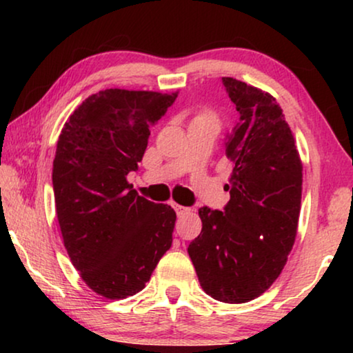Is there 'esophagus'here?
I'll list each match as a JSON object with an SVG mask.
<instances>
[{
	"label": "esophagus",
	"instance_id": "obj_1",
	"mask_svg": "<svg viewBox=\"0 0 353 353\" xmlns=\"http://www.w3.org/2000/svg\"><path fill=\"white\" fill-rule=\"evenodd\" d=\"M172 207H173V209H175L178 216L183 215V214H186V212L190 210V209H188V207H183V205H178V204H172Z\"/></svg>",
	"mask_w": 353,
	"mask_h": 353
}]
</instances>
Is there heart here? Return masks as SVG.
Listing matches in <instances>:
<instances>
[{
	"label": "heart",
	"mask_w": 353,
	"mask_h": 353,
	"mask_svg": "<svg viewBox=\"0 0 353 353\" xmlns=\"http://www.w3.org/2000/svg\"><path fill=\"white\" fill-rule=\"evenodd\" d=\"M209 119H210V117H209Z\"/></svg>",
	"instance_id": "1"
}]
</instances>
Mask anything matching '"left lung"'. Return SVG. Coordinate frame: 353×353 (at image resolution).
Masks as SVG:
<instances>
[{"instance_id":"obj_1","label":"left lung","mask_w":353,"mask_h":353,"mask_svg":"<svg viewBox=\"0 0 353 353\" xmlns=\"http://www.w3.org/2000/svg\"><path fill=\"white\" fill-rule=\"evenodd\" d=\"M239 112L225 138L233 162L223 210L201 207L202 231L188 248L202 289L215 301L262 296L288 262L297 234L302 162L276 99L231 77L221 79Z\"/></svg>"}]
</instances>
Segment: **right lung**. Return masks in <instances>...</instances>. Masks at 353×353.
<instances>
[{
	"mask_svg": "<svg viewBox=\"0 0 353 353\" xmlns=\"http://www.w3.org/2000/svg\"><path fill=\"white\" fill-rule=\"evenodd\" d=\"M176 93L110 88L86 98L59 134L52 190L70 262L96 294L125 299L146 286L170 249L176 214L127 181L152 123Z\"/></svg>",
	"mask_w": 353,
	"mask_h": 353,
	"instance_id": "right-lung-1",
	"label": "right lung"
}]
</instances>
